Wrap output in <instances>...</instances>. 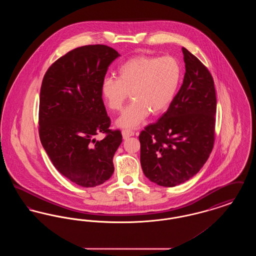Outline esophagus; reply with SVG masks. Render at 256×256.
I'll list each match as a JSON object with an SVG mask.
<instances>
[{
	"label": "esophagus",
	"instance_id": "esophagus-1",
	"mask_svg": "<svg viewBox=\"0 0 256 256\" xmlns=\"http://www.w3.org/2000/svg\"><path fill=\"white\" fill-rule=\"evenodd\" d=\"M122 135L124 139H128V138L134 136V132L130 130H122Z\"/></svg>",
	"mask_w": 256,
	"mask_h": 256
}]
</instances>
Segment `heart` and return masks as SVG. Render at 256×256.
<instances>
[{
  "label": "heart",
  "instance_id": "obj_1",
  "mask_svg": "<svg viewBox=\"0 0 256 256\" xmlns=\"http://www.w3.org/2000/svg\"><path fill=\"white\" fill-rule=\"evenodd\" d=\"M182 66L174 58L139 56L126 61L118 70V78H106L100 93L108 108L119 111L128 97L134 102L126 108L116 124L135 128L150 112L158 115L169 108L182 80Z\"/></svg>",
  "mask_w": 256,
  "mask_h": 256
}]
</instances>
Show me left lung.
Here are the masks:
<instances>
[{
    "instance_id": "8db88e82",
    "label": "left lung",
    "mask_w": 256,
    "mask_h": 256,
    "mask_svg": "<svg viewBox=\"0 0 256 256\" xmlns=\"http://www.w3.org/2000/svg\"><path fill=\"white\" fill-rule=\"evenodd\" d=\"M183 84L168 110L139 135L140 161L146 178L174 187L196 174L209 158L215 140L217 100L206 67L182 48Z\"/></svg>"
}]
</instances>
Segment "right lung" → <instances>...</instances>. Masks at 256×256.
<instances>
[{
    "mask_svg": "<svg viewBox=\"0 0 256 256\" xmlns=\"http://www.w3.org/2000/svg\"><path fill=\"white\" fill-rule=\"evenodd\" d=\"M106 45L76 48L45 74L39 102V137L56 169L68 180L95 187L114 172L113 156L122 143L110 130L100 86L108 66L119 58ZM107 136L96 140L95 134Z\"/></svg>",
    "mask_w": 256,
    "mask_h": 256,
    "instance_id": "right-lung-1",
    "label": "right lung"
}]
</instances>
